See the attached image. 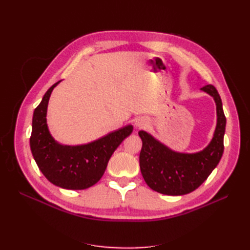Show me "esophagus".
<instances>
[{"label":"esophagus","instance_id":"esophagus-1","mask_svg":"<svg viewBox=\"0 0 250 250\" xmlns=\"http://www.w3.org/2000/svg\"><path fill=\"white\" fill-rule=\"evenodd\" d=\"M147 125H148V120L146 118L139 117L134 120V126H135V128H138V129L145 127Z\"/></svg>","mask_w":250,"mask_h":250}]
</instances>
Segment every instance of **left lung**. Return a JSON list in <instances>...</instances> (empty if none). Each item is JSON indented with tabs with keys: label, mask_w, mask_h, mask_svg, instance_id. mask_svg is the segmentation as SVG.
Returning a JSON list of instances; mask_svg holds the SVG:
<instances>
[{
	"label": "left lung",
	"mask_w": 250,
	"mask_h": 250,
	"mask_svg": "<svg viewBox=\"0 0 250 250\" xmlns=\"http://www.w3.org/2000/svg\"><path fill=\"white\" fill-rule=\"evenodd\" d=\"M200 89L213 97L217 112L213 138L206 148L193 153L177 152L149 132L139 131L143 142L140 153L141 172L148 187L155 192L170 196L191 193L207 180L221 160L226 126L221 98L210 84Z\"/></svg>",
	"instance_id": "8db88e82"
}]
</instances>
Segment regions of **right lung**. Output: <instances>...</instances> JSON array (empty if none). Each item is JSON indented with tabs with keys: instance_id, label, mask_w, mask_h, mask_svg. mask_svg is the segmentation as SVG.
Returning a JSON list of instances; mask_svg holds the SVG:
<instances>
[{
	"instance_id": "1",
	"label": "right lung",
	"mask_w": 250,
	"mask_h": 250,
	"mask_svg": "<svg viewBox=\"0 0 250 250\" xmlns=\"http://www.w3.org/2000/svg\"><path fill=\"white\" fill-rule=\"evenodd\" d=\"M58 81L42 97L33 112L30 148L35 163L51 184L65 190H84L101 179L109 158L133 126L127 125L94 142L82 145H63L49 130L47 110L51 94Z\"/></svg>"
}]
</instances>
